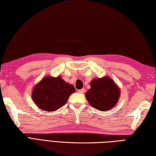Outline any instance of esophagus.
I'll use <instances>...</instances> for the list:
<instances>
[{
    "label": "esophagus",
    "instance_id": "esophagus-1",
    "mask_svg": "<svg viewBox=\"0 0 156 156\" xmlns=\"http://www.w3.org/2000/svg\"><path fill=\"white\" fill-rule=\"evenodd\" d=\"M84 88H82V89H80V90H78V92H79V93H81V94H83V93H84Z\"/></svg>",
    "mask_w": 156,
    "mask_h": 156
}]
</instances>
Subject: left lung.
Listing matches in <instances>:
<instances>
[{
	"label": "left lung",
	"mask_w": 156,
	"mask_h": 156,
	"mask_svg": "<svg viewBox=\"0 0 156 156\" xmlns=\"http://www.w3.org/2000/svg\"><path fill=\"white\" fill-rule=\"evenodd\" d=\"M90 88L85 97L91 107L98 111H107L117 105L121 95L118 85L109 76L92 79Z\"/></svg>",
	"instance_id": "1"
}]
</instances>
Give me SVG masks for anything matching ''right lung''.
Returning <instances> with one entry per match:
<instances>
[{
    "label": "right lung",
    "instance_id": "right-lung-1",
    "mask_svg": "<svg viewBox=\"0 0 156 156\" xmlns=\"http://www.w3.org/2000/svg\"><path fill=\"white\" fill-rule=\"evenodd\" d=\"M75 91L74 85L66 82L61 76H46L33 88L31 97L39 108L53 112L63 107Z\"/></svg>",
    "mask_w": 156,
    "mask_h": 156
}]
</instances>
